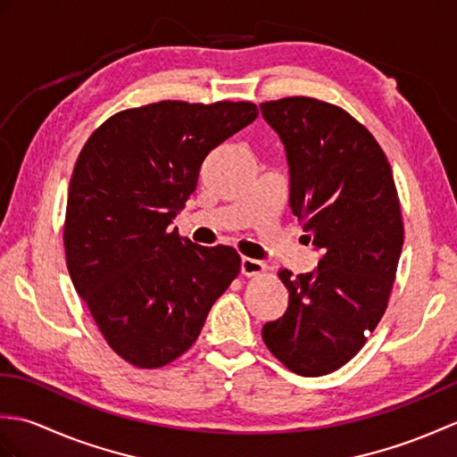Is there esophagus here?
Segmentation results:
<instances>
[{
	"label": "esophagus",
	"instance_id": "34e87169",
	"mask_svg": "<svg viewBox=\"0 0 457 457\" xmlns=\"http://www.w3.org/2000/svg\"><path fill=\"white\" fill-rule=\"evenodd\" d=\"M241 273H244L245 277L263 275V273H267V265L263 263V261L244 257V259H241Z\"/></svg>",
	"mask_w": 457,
	"mask_h": 457
}]
</instances>
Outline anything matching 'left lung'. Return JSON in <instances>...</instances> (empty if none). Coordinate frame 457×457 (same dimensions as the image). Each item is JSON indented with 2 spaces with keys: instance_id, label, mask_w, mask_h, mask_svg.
<instances>
[{
  "instance_id": "obj_1",
  "label": "left lung",
  "mask_w": 457,
  "mask_h": 457,
  "mask_svg": "<svg viewBox=\"0 0 457 457\" xmlns=\"http://www.w3.org/2000/svg\"><path fill=\"white\" fill-rule=\"evenodd\" d=\"M259 108L285 143L290 210L322 249L314 273L278 270L288 308L263 326V342L293 373L328 375L357 355L389 304L404 239L399 194L381 145L339 105L288 96Z\"/></svg>"
}]
</instances>
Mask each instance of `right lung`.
<instances>
[{
  "instance_id": "right-lung-1",
  "label": "right lung",
  "mask_w": 457,
  "mask_h": 457,
  "mask_svg": "<svg viewBox=\"0 0 457 457\" xmlns=\"http://www.w3.org/2000/svg\"><path fill=\"white\" fill-rule=\"evenodd\" d=\"M257 115L251 102H154L113 113L76 159L66 267L104 339L128 363L157 369L188 352L239 275L234 247H202L169 226L210 151Z\"/></svg>"
}]
</instances>
